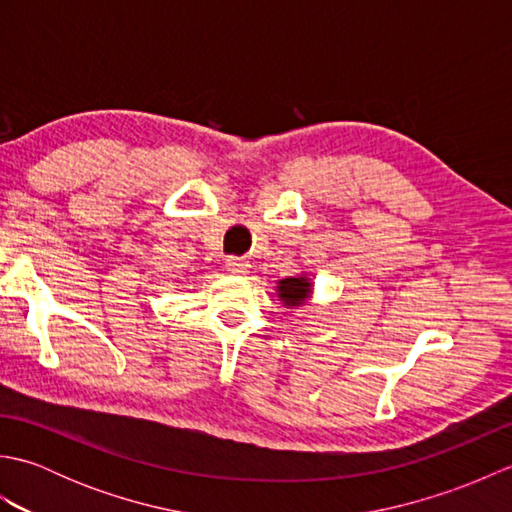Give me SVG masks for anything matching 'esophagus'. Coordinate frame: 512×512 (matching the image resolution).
I'll return each mask as SVG.
<instances>
[{"label": "esophagus", "mask_w": 512, "mask_h": 512, "mask_svg": "<svg viewBox=\"0 0 512 512\" xmlns=\"http://www.w3.org/2000/svg\"><path fill=\"white\" fill-rule=\"evenodd\" d=\"M226 268L231 270V273H235V275H244L248 264H246L244 257H235V255H233V257L226 259Z\"/></svg>", "instance_id": "34e87169"}]
</instances>
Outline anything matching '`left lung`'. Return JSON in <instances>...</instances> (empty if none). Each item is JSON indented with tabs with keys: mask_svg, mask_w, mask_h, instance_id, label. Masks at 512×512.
<instances>
[{
	"mask_svg": "<svg viewBox=\"0 0 512 512\" xmlns=\"http://www.w3.org/2000/svg\"><path fill=\"white\" fill-rule=\"evenodd\" d=\"M279 297L284 299L286 306H301L306 297L310 295L312 284L306 277H288L279 281Z\"/></svg>",
	"mask_w": 512,
	"mask_h": 512,
	"instance_id": "left-lung-1",
	"label": "left lung"
}]
</instances>
